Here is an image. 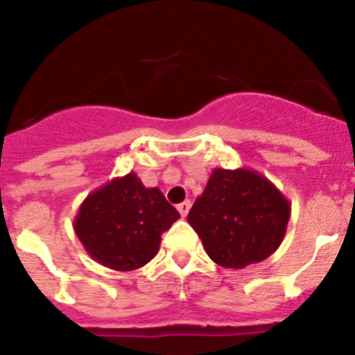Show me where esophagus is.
I'll use <instances>...</instances> for the list:
<instances>
[{
  "label": "esophagus",
  "mask_w": 355,
  "mask_h": 355,
  "mask_svg": "<svg viewBox=\"0 0 355 355\" xmlns=\"http://www.w3.org/2000/svg\"><path fill=\"white\" fill-rule=\"evenodd\" d=\"M190 206H192V202L190 200H184V202H181V205H178V211L181 213V216H187L188 211H190Z\"/></svg>",
  "instance_id": "esophagus-1"
}]
</instances>
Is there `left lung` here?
<instances>
[{"mask_svg": "<svg viewBox=\"0 0 355 355\" xmlns=\"http://www.w3.org/2000/svg\"><path fill=\"white\" fill-rule=\"evenodd\" d=\"M290 213V200L259 172L213 168L188 222L216 265L243 268L279 249Z\"/></svg>", "mask_w": 355, "mask_h": 355, "instance_id": "1", "label": "left lung"}]
</instances>
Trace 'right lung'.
<instances>
[{
	"mask_svg": "<svg viewBox=\"0 0 355 355\" xmlns=\"http://www.w3.org/2000/svg\"><path fill=\"white\" fill-rule=\"evenodd\" d=\"M180 213L135 172L89 193L74 216V231L92 259L112 270H137L159 250L163 231Z\"/></svg>",
	"mask_w": 355,
	"mask_h": 355,
	"instance_id": "right-lung-1",
	"label": "right lung"
}]
</instances>
